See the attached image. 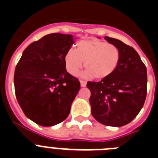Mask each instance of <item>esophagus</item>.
Here are the masks:
<instances>
[{
    "label": "esophagus",
    "mask_w": 158,
    "mask_h": 158,
    "mask_svg": "<svg viewBox=\"0 0 158 158\" xmlns=\"http://www.w3.org/2000/svg\"><path fill=\"white\" fill-rule=\"evenodd\" d=\"M81 87H85L86 86V81H81Z\"/></svg>",
    "instance_id": "esophagus-1"
}]
</instances>
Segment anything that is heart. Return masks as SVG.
<instances>
[{
    "instance_id": "1",
    "label": "heart",
    "mask_w": 158,
    "mask_h": 158,
    "mask_svg": "<svg viewBox=\"0 0 158 158\" xmlns=\"http://www.w3.org/2000/svg\"><path fill=\"white\" fill-rule=\"evenodd\" d=\"M119 60V49L114 44L98 39L78 41L75 50L69 49L64 56L66 69L70 74H77L84 62L86 74L97 80L110 76L118 67Z\"/></svg>"
}]
</instances>
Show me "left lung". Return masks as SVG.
<instances>
[{
    "label": "left lung",
    "instance_id": "obj_1",
    "mask_svg": "<svg viewBox=\"0 0 158 158\" xmlns=\"http://www.w3.org/2000/svg\"><path fill=\"white\" fill-rule=\"evenodd\" d=\"M104 38L119 49L115 71L100 81H88L92 114L107 126L121 127L131 122L143 108L147 97V72L136 51L121 40Z\"/></svg>",
    "mask_w": 158,
    "mask_h": 158
}]
</instances>
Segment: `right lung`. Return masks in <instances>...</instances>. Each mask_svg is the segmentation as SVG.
<instances>
[{
  "label": "right lung",
  "mask_w": 158,
  "mask_h": 158,
  "mask_svg": "<svg viewBox=\"0 0 158 158\" xmlns=\"http://www.w3.org/2000/svg\"><path fill=\"white\" fill-rule=\"evenodd\" d=\"M73 44L69 34H50L30 44L15 67L14 85L23 113L41 126L68 117L80 89L77 78L66 69L64 56Z\"/></svg>",
  "instance_id": "1"
}]
</instances>
